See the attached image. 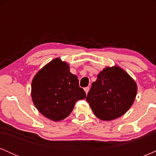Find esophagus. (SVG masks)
<instances>
[{"label": "esophagus", "mask_w": 156, "mask_h": 156, "mask_svg": "<svg viewBox=\"0 0 156 156\" xmlns=\"http://www.w3.org/2000/svg\"><path fill=\"white\" fill-rule=\"evenodd\" d=\"M89 87H86V88H84V91H85L86 94H87V93L89 92Z\"/></svg>", "instance_id": "esophagus-1"}]
</instances>
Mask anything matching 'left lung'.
I'll list each match as a JSON object with an SVG mask.
<instances>
[{"instance_id": "1", "label": "left lung", "mask_w": 156, "mask_h": 156, "mask_svg": "<svg viewBox=\"0 0 156 156\" xmlns=\"http://www.w3.org/2000/svg\"><path fill=\"white\" fill-rule=\"evenodd\" d=\"M137 85L128 73L115 65L106 67L98 75L87 94L93 113L101 120L120 117L135 101Z\"/></svg>"}]
</instances>
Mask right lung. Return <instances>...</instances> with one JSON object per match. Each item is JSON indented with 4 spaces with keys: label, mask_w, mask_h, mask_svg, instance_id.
Returning a JSON list of instances; mask_svg holds the SVG:
<instances>
[{
    "label": "right lung",
    "mask_w": 156,
    "mask_h": 156,
    "mask_svg": "<svg viewBox=\"0 0 156 156\" xmlns=\"http://www.w3.org/2000/svg\"><path fill=\"white\" fill-rule=\"evenodd\" d=\"M31 98L44 117L58 122L72 112L78 100L86 98L78 77L69 71V65L59 58L48 62L37 72L31 82Z\"/></svg>",
    "instance_id": "right-lung-1"
}]
</instances>
